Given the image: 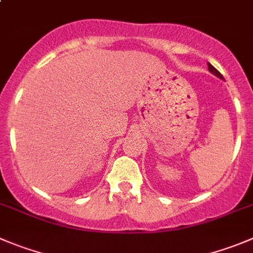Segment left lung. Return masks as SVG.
I'll list each match as a JSON object with an SVG mask.
<instances>
[{"instance_id":"obj_1","label":"left lung","mask_w":253,"mask_h":253,"mask_svg":"<svg viewBox=\"0 0 253 253\" xmlns=\"http://www.w3.org/2000/svg\"><path fill=\"white\" fill-rule=\"evenodd\" d=\"M208 64H209V71H210L211 73H213V74H215V76H217L218 78H223V77H222V74H221L220 72H218L217 69L215 68V67H213V66H211L210 63H208Z\"/></svg>"}]
</instances>
